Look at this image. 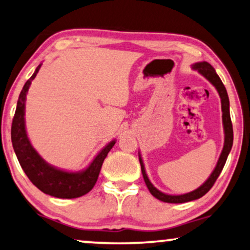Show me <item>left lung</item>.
<instances>
[{"label": "left lung", "instance_id": "8db88e82", "mask_svg": "<svg viewBox=\"0 0 250 250\" xmlns=\"http://www.w3.org/2000/svg\"><path fill=\"white\" fill-rule=\"evenodd\" d=\"M193 68L200 72V73L203 75V77L212 83L213 85L215 86V89L218 90L220 98H221V108H222V123H223V129H224V146L221 154H220V158L218 160V164H216L214 170H213L211 176L208 177V180L203 184V185L200 186L197 189H195L190 193L183 194V195H168L165 194L157 189L152 183L147 178V175L146 172V169H144V164L142 158H141V154L139 153V159H140V165H141V170H142V175L144 178V182H146V185L147 189L150 190V193L153 195L155 198L160 200L162 202H166V203H185V202H190L194 200H197V198H201L202 196L208 193V191L211 189L212 186L214 185L215 180L218 179V177L221 173L222 169L226 165L227 158L229 155L231 147H232L233 143V129H232V123H231L230 118V110H229V97H228L226 86L223 85L221 79L219 78V75L216 74L214 67L212 66L211 64L208 62H198L193 64Z\"/></svg>", "mask_w": 250, "mask_h": 250}]
</instances>
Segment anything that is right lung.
Returning a JSON list of instances; mask_svg holds the SVG:
<instances>
[{
    "instance_id": "right-lung-1",
    "label": "right lung",
    "mask_w": 250,
    "mask_h": 250,
    "mask_svg": "<svg viewBox=\"0 0 250 250\" xmlns=\"http://www.w3.org/2000/svg\"><path fill=\"white\" fill-rule=\"evenodd\" d=\"M41 66L42 64H39L35 73L24 83L19 99H18L17 109L12 121V127H11V140H12L13 149L24 173L42 193L57 198L80 197L89 193L95 186L104 158L107 157L111 147L115 146L116 141L114 140L108 143L96 155L89 167L82 171H65V170L57 169L47 164L31 146L26 132V124H24L26 96L31 81L36 78Z\"/></svg>"
}]
</instances>
